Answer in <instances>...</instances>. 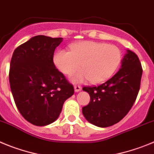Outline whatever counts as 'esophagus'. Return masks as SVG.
Returning <instances> with one entry per match:
<instances>
[{"label": "esophagus", "mask_w": 154, "mask_h": 154, "mask_svg": "<svg viewBox=\"0 0 154 154\" xmlns=\"http://www.w3.org/2000/svg\"><path fill=\"white\" fill-rule=\"evenodd\" d=\"M74 91H75V92H79V91H81V87L79 85H75L74 86Z\"/></svg>", "instance_id": "esophagus-1"}]
</instances>
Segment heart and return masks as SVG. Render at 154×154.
<instances>
[{
  "label": "heart",
  "mask_w": 154,
  "mask_h": 154,
  "mask_svg": "<svg viewBox=\"0 0 154 154\" xmlns=\"http://www.w3.org/2000/svg\"><path fill=\"white\" fill-rule=\"evenodd\" d=\"M121 60L117 47L95 41H80L70 45V51L60 50L54 57L57 68L70 75L81 67L84 70L74 74L72 80L81 82L88 80L100 84L108 80L117 70Z\"/></svg>",
  "instance_id": "b5f03b06"
}]
</instances>
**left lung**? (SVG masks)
<instances>
[{
	"mask_svg": "<svg viewBox=\"0 0 154 154\" xmlns=\"http://www.w3.org/2000/svg\"><path fill=\"white\" fill-rule=\"evenodd\" d=\"M142 73L137 55L127 50L117 74L99 86L83 87L91 97L89 104L82 108L87 121L100 127H110L120 121L137 99Z\"/></svg>",
	"mask_w": 154,
	"mask_h": 154,
	"instance_id": "left-lung-1",
	"label": "left lung"
}]
</instances>
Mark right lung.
<instances>
[{"label":"right lung","mask_w":154,"mask_h":154,"mask_svg":"<svg viewBox=\"0 0 154 154\" xmlns=\"http://www.w3.org/2000/svg\"><path fill=\"white\" fill-rule=\"evenodd\" d=\"M62 37L37 35L15 49L9 81L15 104L26 120L35 126L54 122L74 86L55 67L54 53Z\"/></svg>","instance_id":"1"}]
</instances>
